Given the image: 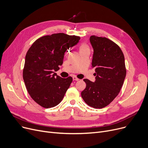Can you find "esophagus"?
Returning <instances> with one entry per match:
<instances>
[{"instance_id": "1", "label": "esophagus", "mask_w": 148, "mask_h": 148, "mask_svg": "<svg viewBox=\"0 0 148 148\" xmlns=\"http://www.w3.org/2000/svg\"><path fill=\"white\" fill-rule=\"evenodd\" d=\"M73 80H75V81H79V79L77 78V77H76L75 76L73 77Z\"/></svg>"}]
</instances>
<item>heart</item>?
I'll return each instance as SVG.
<instances>
[{"mask_svg":"<svg viewBox=\"0 0 148 148\" xmlns=\"http://www.w3.org/2000/svg\"><path fill=\"white\" fill-rule=\"evenodd\" d=\"M85 49H88V47L85 45V44H82L81 46H80V50H85Z\"/></svg>","mask_w":148,"mask_h":148,"instance_id":"b5f03b06","label":"heart"}]
</instances>
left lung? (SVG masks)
Masks as SVG:
<instances>
[{
  "label": "left lung",
  "instance_id": "8db88e82",
  "mask_svg": "<svg viewBox=\"0 0 148 148\" xmlns=\"http://www.w3.org/2000/svg\"><path fill=\"white\" fill-rule=\"evenodd\" d=\"M90 42L94 50L92 68L95 69V81L83 80L86 87L81 93L88 105L102 108L117 97L126 76L125 58L119 47L105 37L92 35Z\"/></svg>",
  "mask_w": 148,
  "mask_h": 148
}]
</instances>
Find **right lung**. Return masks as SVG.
<instances>
[{
  "label": "right lung",
  "instance_id": "obj_1",
  "mask_svg": "<svg viewBox=\"0 0 148 148\" xmlns=\"http://www.w3.org/2000/svg\"><path fill=\"white\" fill-rule=\"evenodd\" d=\"M80 36L64 33L42 36L28 50L23 77L27 92L35 101L44 108L58 105L73 78H62L54 71L63 64L65 52L79 42Z\"/></svg>",
  "mask_w": 148,
  "mask_h": 148
}]
</instances>
